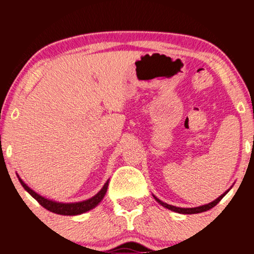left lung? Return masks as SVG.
Listing matches in <instances>:
<instances>
[{"label":"left lung","mask_w":254,"mask_h":254,"mask_svg":"<svg viewBox=\"0 0 254 254\" xmlns=\"http://www.w3.org/2000/svg\"><path fill=\"white\" fill-rule=\"evenodd\" d=\"M228 191H226L224 193L221 194V196H218L216 199L211 200V202L209 203H205V204H202V205H197V206H178V205H172V204H168L164 202V200H161L160 198H157L155 194H153V198L156 200L157 203L160 204V205H162L164 208L168 209V210L171 211H174V212H178V214H184V215H192V214H199V212H204L206 210H210V209L214 208L216 204L220 202L221 199L224 197V194L227 193Z\"/></svg>","instance_id":"left-lung-1"}]
</instances>
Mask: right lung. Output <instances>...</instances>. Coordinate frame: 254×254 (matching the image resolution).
<instances>
[{
    "mask_svg": "<svg viewBox=\"0 0 254 254\" xmlns=\"http://www.w3.org/2000/svg\"><path fill=\"white\" fill-rule=\"evenodd\" d=\"M17 179H19V183L21 184L22 188L25 189V191H27L28 193L31 194L34 199L37 200L40 205L43 206L46 210L54 212V214L57 215H65V216H75V215H80L82 212H86L93 209L94 206L98 205V203L103 199L105 193L107 191V185H109V180L104 183V185L101 186V189L99 190L94 196L87 198V199L83 200H77V202H61V200H55L52 198H48L45 196H42L38 192L32 190L30 186L26 184L24 180L21 179L16 174Z\"/></svg>",
    "mask_w": 254,
    "mask_h": 254,
    "instance_id": "1",
    "label": "right lung"
}]
</instances>
